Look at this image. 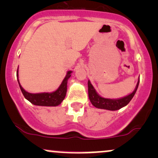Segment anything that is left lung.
Listing matches in <instances>:
<instances>
[{
	"mask_svg": "<svg viewBox=\"0 0 158 158\" xmlns=\"http://www.w3.org/2000/svg\"><path fill=\"white\" fill-rule=\"evenodd\" d=\"M139 79L137 81V86H136L135 90L129 95L126 97L121 98L119 99H106L103 98L98 94L96 92L95 89L91 85L90 81H88V97L90 102L94 107L97 108H101V109H106L110 110H116L120 109L123 107L127 106L129 103L130 101L133 98L134 96L137 91V88H138Z\"/></svg>",
	"mask_w": 158,
	"mask_h": 158,
	"instance_id": "1",
	"label": "left lung"
}]
</instances>
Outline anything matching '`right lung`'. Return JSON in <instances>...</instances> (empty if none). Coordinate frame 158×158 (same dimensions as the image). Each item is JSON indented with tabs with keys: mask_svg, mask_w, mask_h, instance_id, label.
<instances>
[{
	"mask_svg": "<svg viewBox=\"0 0 158 158\" xmlns=\"http://www.w3.org/2000/svg\"><path fill=\"white\" fill-rule=\"evenodd\" d=\"M19 70V69H18ZM72 71H68L67 76L63 80L59 88L56 91L52 93H41V94H30L27 92L20 85L19 78L18 81L22 92L23 97L28 101H30L32 104L35 106H57L61 104V102L64 100L67 93V83L69 78L70 77V73ZM17 77H19L17 70Z\"/></svg>",
	"mask_w": 158,
	"mask_h": 158,
	"instance_id": "obj_1",
	"label": "right lung"
}]
</instances>
